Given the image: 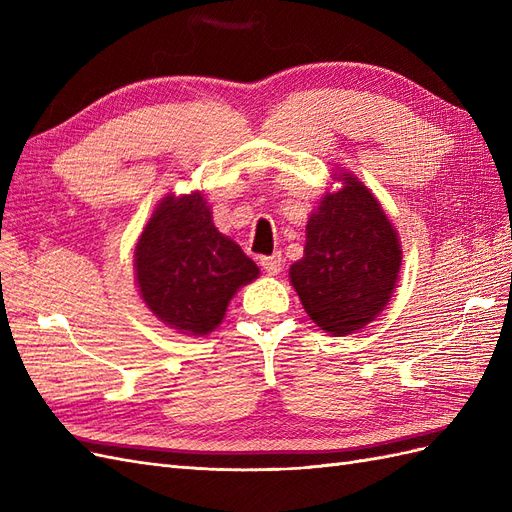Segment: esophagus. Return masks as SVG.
Listing matches in <instances>:
<instances>
[{
    "instance_id": "1",
    "label": "esophagus",
    "mask_w": 512,
    "mask_h": 512,
    "mask_svg": "<svg viewBox=\"0 0 512 512\" xmlns=\"http://www.w3.org/2000/svg\"><path fill=\"white\" fill-rule=\"evenodd\" d=\"M260 267L265 269L269 275H277L282 271V256L273 254V256H262L260 258Z\"/></svg>"
}]
</instances>
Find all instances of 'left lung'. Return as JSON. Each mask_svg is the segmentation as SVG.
<instances>
[{
  "mask_svg": "<svg viewBox=\"0 0 512 512\" xmlns=\"http://www.w3.org/2000/svg\"><path fill=\"white\" fill-rule=\"evenodd\" d=\"M342 190L324 194L307 222L305 254L290 282L322 331L363 329L389 303L401 265L399 239L365 185L342 175Z\"/></svg>",
  "mask_w": 512,
  "mask_h": 512,
  "instance_id": "8db88e82",
  "label": "left lung"
}]
</instances>
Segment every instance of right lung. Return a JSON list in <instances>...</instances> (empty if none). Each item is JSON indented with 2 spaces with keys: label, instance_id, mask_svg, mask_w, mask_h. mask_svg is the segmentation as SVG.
Segmentation results:
<instances>
[{
  "label": "right lung",
  "instance_id": "1",
  "mask_svg": "<svg viewBox=\"0 0 512 512\" xmlns=\"http://www.w3.org/2000/svg\"><path fill=\"white\" fill-rule=\"evenodd\" d=\"M134 267L151 312L190 335L218 327L232 294L258 277L256 262L213 226L200 194L162 200L138 239Z\"/></svg>",
  "mask_w": 512,
  "mask_h": 512
}]
</instances>
